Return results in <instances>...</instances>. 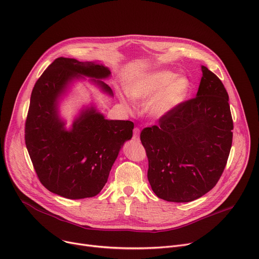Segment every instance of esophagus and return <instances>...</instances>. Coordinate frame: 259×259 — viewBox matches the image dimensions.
I'll return each instance as SVG.
<instances>
[{
  "label": "esophagus",
  "instance_id": "34e87169",
  "mask_svg": "<svg viewBox=\"0 0 259 259\" xmlns=\"http://www.w3.org/2000/svg\"><path fill=\"white\" fill-rule=\"evenodd\" d=\"M140 128H137V127H135L134 129H133V141H135V142H140Z\"/></svg>",
  "mask_w": 259,
  "mask_h": 259
}]
</instances>
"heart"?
<instances>
[{"label":"heart","instance_id":"obj_1","mask_svg":"<svg viewBox=\"0 0 259 259\" xmlns=\"http://www.w3.org/2000/svg\"><path fill=\"white\" fill-rule=\"evenodd\" d=\"M192 91L188 78L170 71L154 72L129 83L127 93L135 100L145 101L147 114L160 119L174 112L187 99Z\"/></svg>","mask_w":259,"mask_h":259}]
</instances>
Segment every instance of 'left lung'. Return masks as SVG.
I'll return each mask as SVG.
<instances>
[{
    "label": "left lung",
    "instance_id": "8db88e82",
    "mask_svg": "<svg viewBox=\"0 0 259 259\" xmlns=\"http://www.w3.org/2000/svg\"><path fill=\"white\" fill-rule=\"evenodd\" d=\"M202 75L195 98L141 132L148 180L155 195L168 202H191L208 193L229 157L233 136L229 97L206 66Z\"/></svg>",
    "mask_w": 259,
    "mask_h": 259
}]
</instances>
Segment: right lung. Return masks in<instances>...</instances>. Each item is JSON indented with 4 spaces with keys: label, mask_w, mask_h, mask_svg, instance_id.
I'll list each match as a JSON object with an SVG mask.
<instances>
[{
    "label": "right lung",
    "mask_w": 259,
    "mask_h": 259,
    "mask_svg": "<svg viewBox=\"0 0 259 259\" xmlns=\"http://www.w3.org/2000/svg\"><path fill=\"white\" fill-rule=\"evenodd\" d=\"M81 75L102 79L110 71L95 62L55 59L34 85L25 124L26 147L40 183L67 199L91 198L102 191L134 127L130 120L105 119L92 107L66 131L58 116L57 101L68 82ZM94 81L112 96L107 84Z\"/></svg>",
    "instance_id": "obj_1"
}]
</instances>
